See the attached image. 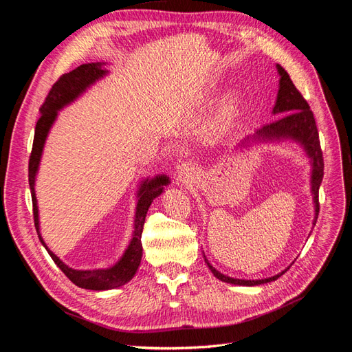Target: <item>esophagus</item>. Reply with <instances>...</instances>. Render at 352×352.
Listing matches in <instances>:
<instances>
[{"instance_id": "obj_1", "label": "esophagus", "mask_w": 352, "mask_h": 352, "mask_svg": "<svg viewBox=\"0 0 352 352\" xmlns=\"http://www.w3.org/2000/svg\"><path fill=\"white\" fill-rule=\"evenodd\" d=\"M177 173H179V177H180V179H186V177H189V176H192L194 167L190 166V164H182V166L179 167Z\"/></svg>"}]
</instances>
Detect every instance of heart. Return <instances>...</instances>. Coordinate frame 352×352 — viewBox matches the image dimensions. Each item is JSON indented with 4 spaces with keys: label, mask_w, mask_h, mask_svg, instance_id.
Returning a JSON list of instances; mask_svg holds the SVG:
<instances>
[{
    "label": "heart",
    "mask_w": 352,
    "mask_h": 352,
    "mask_svg": "<svg viewBox=\"0 0 352 352\" xmlns=\"http://www.w3.org/2000/svg\"><path fill=\"white\" fill-rule=\"evenodd\" d=\"M239 97L238 95H229L226 98L223 107L220 109L219 117H217V131H223L229 124V122L233 119V116L238 113L239 109Z\"/></svg>",
    "instance_id": "b5f03b06"
}]
</instances>
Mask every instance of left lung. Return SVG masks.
Here are the masks:
<instances>
[{"label": "left lung", "instance_id": "obj_1", "mask_svg": "<svg viewBox=\"0 0 352 352\" xmlns=\"http://www.w3.org/2000/svg\"><path fill=\"white\" fill-rule=\"evenodd\" d=\"M279 73V91L278 98H276V104L273 107V114L280 116L278 120L273 123H269L263 126L261 129L255 131L254 135L247 136L239 144L241 146H248L251 142H280V141H294L302 146L307 157L310 158L311 163V194H313V202H314V220L313 226H316V221L318 217V188L323 180V153L320 148V140H318V132L313 111L310 110V105L302 98L301 92L295 88L292 83L289 74L286 70L276 65ZM204 260L208 265L211 273L221 282L232 283V285H241V286H255L263 285L267 282H273L279 279L280 276L291 267H286L283 272L272 276L267 279H258V280H245V279H235L229 278V276L220 273L208 263L207 257L204 255Z\"/></svg>", "mask_w": 352, "mask_h": 352}]
</instances>
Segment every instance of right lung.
Wrapping results in <instances>:
<instances>
[{"label": "right lung", "instance_id": "1", "mask_svg": "<svg viewBox=\"0 0 352 352\" xmlns=\"http://www.w3.org/2000/svg\"><path fill=\"white\" fill-rule=\"evenodd\" d=\"M105 63H88V65H82L74 70L63 74V76L52 85L51 91L48 92V97L45 102L41 105L39 113L41 117L35 127V136H34V146H32V154L29 158V186L32 194V204H34V220L35 228L38 232V236L41 243L44 245L48 254L51 255L52 261H54L60 270L65 273L67 278L79 287L91 291H107L114 289V287L123 286L135 276L138 267L141 264L142 258V229L145 223L146 211L150 208L151 202L163 194L164 186L170 184V179L166 175H158L155 177H146L144 179L140 188H138L136 194V210H135V220H133V233L132 239L124 250L120 260L111 267L107 269H94V270H76L69 267L67 264L63 263L57 255L52 252L47 243L41 236L39 230V212H38V201L35 194V180L39 170V163L42 151H44V145L47 141V136L51 131L52 124L57 120L58 111L67 107L69 104L76 101L82 94L87 92L95 82H98L104 76H107L109 70L104 67Z\"/></svg>", "mask_w": 352, "mask_h": 352}]
</instances>
